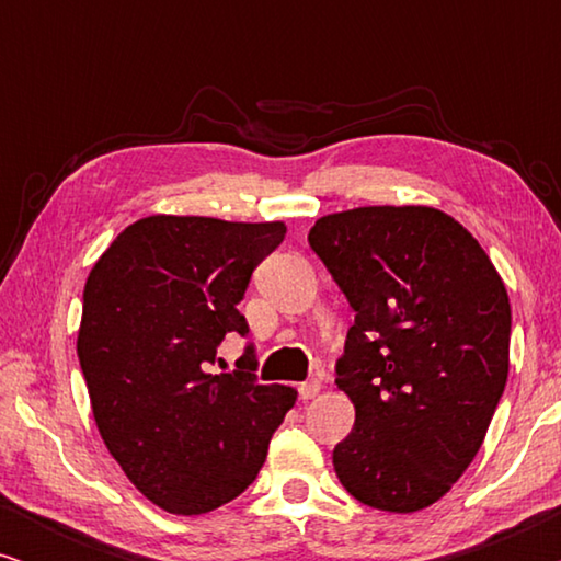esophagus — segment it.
<instances>
[{"label": "esophagus", "instance_id": "esophagus-1", "mask_svg": "<svg viewBox=\"0 0 561 561\" xmlns=\"http://www.w3.org/2000/svg\"><path fill=\"white\" fill-rule=\"evenodd\" d=\"M319 390H321L319 380H306L298 386V398H301V401H311L313 396H319Z\"/></svg>", "mask_w": 561, "mask_h": 561}]
</instances>
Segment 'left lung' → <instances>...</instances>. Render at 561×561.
<instances>
[{
  "label": "left lung",
  "mask_w": 561,
  "mask_h": 561,
  "mask_svg": "<svg viewBox=\"0 0 561 561\" xmlns=\"http://www.w3.org/2000/svg\"><path fill=\"white\" fill-rule=\"evenodd\" d=\"M309 244L355 311L336 359V386L355 403L336 478L370 508H426L470 467L508 380L501 275L432 206L329 214Z\"/></svg>",
  "instance_id": "8db88e82"
}]
</instances>
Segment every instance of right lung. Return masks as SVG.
I'll use <instances>...</instances> for the list:
<instances>
[{"instance_id": "add662e5", "label": "right lung", "mask_w": 561, "mask_h": 561, "mask_svg": "<svg viewBox=\"0 0 561 561\" xmlns=\"http://www.w3.org/2000/svg\"><path fill=\"white\" fill-rule=\"evenodd\" d=\"M286 237L283 221L148 217L114 240L83 288L79 363L99 434L140 493L196 516L234 501L267 457L296 390L260 386L255 344L211 375L252 271Z\"/></svg>"}]
</instances>
